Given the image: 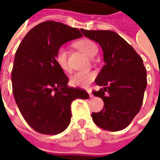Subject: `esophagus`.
<instances>
[{
	"mask_svg": "<svg viewBox=\"0 0 160 160\" xmlns=\"http://www.w3.org/2000/svg\"><path fill=\"white\" fill-rule=\"evenodd\" d=\"M87 92L89 93V96H90V98H92V91H91V89H87Z\"/></svg>",
	"mask_w": 160,
	"mask_h": 160,
	"instance_id": "1",
	"label": "esophagus"
}]
</instances>
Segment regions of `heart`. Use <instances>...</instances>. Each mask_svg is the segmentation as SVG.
Instances as JSON below:
<instances>
[{"mask_svg":"<svg viewBox=\"0 0 160 160\" xmlns=\"http://www.w3.org/2000/svg\"><path fill=\"white\" fill-rule=\"evenodd\" d=\"M75 47L89 57H93L98 53L97 44L88 38H82L75 42ZM55 60L57 65L64 71H68L69 66L68 62V52L64 47H60L55 54ZM95 78L92 72H77L70 78V83L73 86L80 87H87Z\"/></svg>","mask_w":160,"mask_h":160,"instance_id":"1","label":"heart"}]
</instances>
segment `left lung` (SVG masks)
<instances>
[{"label": "left lung", "mask_w": 160, "mask_h": 160, "mask_svg": "<svg viewBox=\"0 0 160 160\" xmlns=\"http://www.w3.org/2000/svg\"><path fill=\"white\" fill-rule=\"evenodd\" d=\"M84 36L99 43L104 65L95 80L104 87L92 91L104 101V108L92 114L101 128L119 131L128 127L141 110L147 88V70L143 61L132 46L112 31H87Z\"/></svg>", "instance_id": "left-lung-1"}]
</instances>
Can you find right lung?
<instances>
[{
	"instance_id": "add662e5",
	"label": "right lung",
	"mask_w": 160,
	"mask_h": 160,
	"mask_svg": "<svg viewBox=\"0 0 160 160\" xmlns=\"http://www.w3.org/2000/svg\"><path fill=\"white\" fill-rule=\"evenodd\" d=\"M81 37L77 28L48 20L29 31L17 49L12 93L24 119L40 134L65 130L71 120L72 102L89 98L86 90L68 87V78L55 60L58 48Z\"/></svg>"
}]
</instances>
